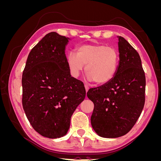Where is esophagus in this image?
I'll list each match as a JSON object with an SVG mask.
<instances>
[{
  "label": "esophagus",
  "mask_w": 161,
  "mask_h": 161,
  "mask_svg": "<svg viewBox=\"0 0 161 161\" xmlns=\"http://www.w3.org/2000/svg\"><path fill=\"white\" fill-rule=\"evenodd\" d=\"M85 89H86V91L87 92L89 91V86H88V85H85Z\"/></svg>",
  "instance_id": "1"
}]
</instances>
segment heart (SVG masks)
Returning a JSON list of instances; mask_svg holds the SVG:
<instances>
[{"mask_svg": "<svg viewBox=\"0 0 161 161\" xmlns=\"http://www.w3.org/2000/svg\"><path fill=\"white\" fill-rule=\"evenodd\" d=\"M119 60V53L115 47L105 44H83L76 48V54L70 52L67 64L71 75L78 77L85 66L89 80L97 85L109 82L115 76Z\"/></svg>", "mask_w": 161, "mask_h": 161, "instance_id": "obj_1", "label": "heart"}]
</instances>
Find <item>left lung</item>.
Masks as SVG:
<instances>
[{
    "mask_svg": "<svg viewBox=\"0 0 161 161\" xmlns=\"http://www.w3.org/2000/svg\"><path fill=\"white\" fill-rule=\"evenodd\" d=\"M118 41L119 62L115 76L86 93L94 103L92 127L104 138H118L129 132L145 103L146 78L140 57L124 37L119 36Z\"/></svg>",
    "mask_w": 161,
    "mask_h": 161,
    "instance_id": "obj_1",
    "label": "left lung"
}]
</instances>
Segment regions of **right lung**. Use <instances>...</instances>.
<instances>
[{"label":"right lung","instance_id":"add662e5","mask_svg":"<svg viewBox=\"0 0 161 161\" xmlns=\"http://www.w3.org/2000/svg\"><path fill=\"white\" fill-rule=\"evenodd\" d=\"M69 40L46 34L29 53L23 72V109L33 128L49 138L66 134L86 95L83 82L70 75L65 54Z\"/></svg>","mask_w":161,"mask_h":161}]
</instances>
